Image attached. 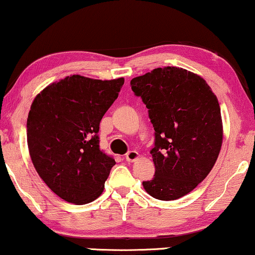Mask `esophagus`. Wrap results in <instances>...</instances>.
I'll return each instance as SVG.
<instances>
[{
    "instance_id": "1",
    "label": "esophagus",
    "mask_w": 255,
    "mask_h": 255,
    "mask_svg": "<svg viewBox=\"0 0 255 255\" xmlns=\"http://www.w3.org/2000/svg\"><path fill=\"white\" fill-rule=\"evenodd\" d=\"M139 158V153L137 151H130L127 153V155H125V159H127L128 162H133L135 160H138Z\"/></svg>"
}]
</instances>
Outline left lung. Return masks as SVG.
Returning <instances> with one entry per match:
<instances>
[{
  "instance_id": "1",
  "label": "left lung",
  "mask_w": 255,
  "mask_h": 255,
  "mask_svg": "<svg viewBox=\"0 0 255 255\" xmlns=\"http://www.w3.org/2000/svg\"><path fill=\"white\" fill-rule=\"evenodd\" d=\"M130 83L155 131L151 149L155 174L142 186L156 200H177L208 176L221 152L217 97L204 79L179 67L155 68Z\"/></svg>"
}]
</instances>
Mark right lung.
<instances>
[{"instance_id": "right-lung-1", "label": "right lung", "mask_w": 255, "mask_h": 255, "mask_svg": "<svg viewBox=\"0 0 255 255\" xmlns=\"http://www.w3.org/2000/svg\"><path fill=\"white\" fill-rule=\"evenodd\" d=\"M124 79L66 76L36 96L26 122L31 160L41 180L69 203L86 204L102 194L116 165L100 148V122Z\"/></svg>"}]
</instances>
